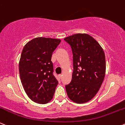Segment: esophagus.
<instances>
[{
  "label": "esophagus",
  "mask_w": 125,
  "mask_h": 125,
  "mask_svg": "<svg viewBox=\"0 0 125 125\" xmlns=\"http://www.w3.org/2000/svg\"><path fill=\"white\" fill-rule=\"evenodd\" d=\"M62 74H60L59 75H58V77H59L60 78H62Z\"/></svg>",
  "instance_id": "esophagus-1"
}]
</instances>
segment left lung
Wrapping results in <instances>:
<instances>
[{
  "mask_svg": "<svg viewBox=\"0 0 125 125\" xmlns=\"http://www.w3.org/2000/svg\"><path fill=\"white\" fill-rule=\"evenodd\" d=\"M64 40L71 45L74 67L71 82L65 85L67 95L75 103H85L94 97L104 81L105 52L96 40L88 34H75Z\"/></svg>",
  "mask_w": 125,
  "mask_h": 125,
  "instance_id": "obj_1",
  "label": "left lung"
}]
</instances>
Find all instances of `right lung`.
Returning <instances> with one entry per match:
<instances>
[{
  "label": "right lung",
  "mask_w": 125,
  "mask_h": 125,
  "mask_svg": "<svg viewBox=\"0 0 125 125\" xmlns=\"http://www.w3.org/2000/svg\"><path fill=\"white\" fill-rule=\"evenodd\" d=\"M61 40L37 37L24 45L19 61L20 80L27 96L34 102L48 103L53 98L58 82L52 74L51 61Z\"/></svg>",
  "instance_id": "1"
}]
</instances>
